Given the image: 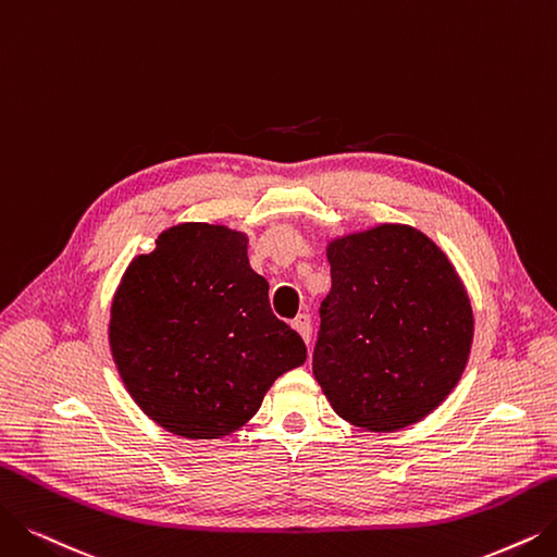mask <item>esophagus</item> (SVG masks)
I'll return each instance as SVG.
<instances>
[{"label": "esophagus", "instance_id": "1", "mask_svg": "<svg viewBox=\"0 0 557 557\" xmlns=\"http://www.w3.org/2000/svg\"><path fill=\"white\" fill-rule=\"evenodd\" d=\"M293 326L301 333V338L306 343H310V315L308 313H299L295 320H293Z\"/></svg>", "mask_w": 557, "mask_h": 557}]
</instances>
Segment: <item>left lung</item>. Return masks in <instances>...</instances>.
Returning a JSON list of instances; mask_svg holds the SVG:
<instances>
[{"mask_svg": "<svg viewBox=\"0 0 557 557\" xmlns=\"http://www.w3.org/2000/svg\"><path fill=\"white\" fill-rule=\"evenodd\" d=\"M313 374L333 411L395 432L434 411L469 361L473 310L455 267L409 226L331 242Z\"/></svg>", "mask_w": 557, "mask_h": 557, "instance_id": "8db88e82", "label": "left lung"}]
</instances>
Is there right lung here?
<instances>
[{
    "label": "right lung",
    "instance_id": "obj_1",
    "mask_svg": "<svg viewBox=\"0 0 557 557\" xmlns=\"http://www.w3.org/2000/svg\"><path fill=\"white\" fill-rule=\"evenodd\" d=\"M109 343L135 403L173 434L219 438L242 428L274 380L306 361L274 315L247 237L181 224L132 260L111 304Z\"/></svg>",
    "mask_w": 557,
    "mask_h": 557
}]
</instances>
